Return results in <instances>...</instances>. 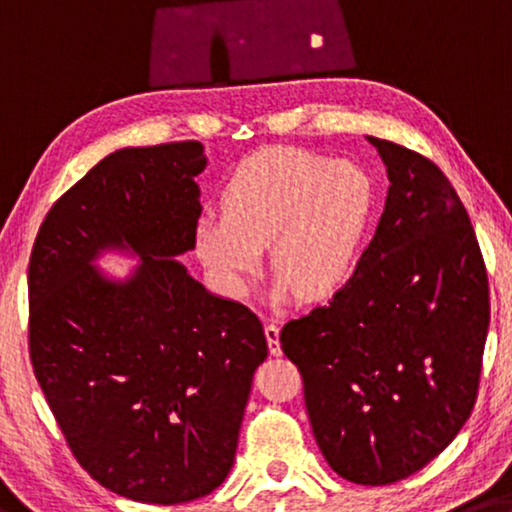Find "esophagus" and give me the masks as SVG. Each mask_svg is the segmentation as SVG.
Returning <instances> with one entry per match:
<instances>
[{
	"label": "esophagus",
	"mask_w": 512,
	"mask_h": 512,
	"mask_svg": "<svg viewBox=\"0 0 512 512\" xmlns=\"http://www.w3.org/2000/svg\"><path fill=\"white\" fill-rule=\"evenodd\" d=\"M264 332H266V342H269V351L271 355H280L282 346H280V326L275 321H266L264 323Z\"/></svg>",
	"instance_id": "1"
}]
</instances>
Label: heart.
<instances>
[{
	"mask_svg": "<svg viewBox=\"0 0 512 512\" xmlns=\"http://www.w3.org/2000/svg\"><path fill=\"white\" fill-rule=\"evenodd\" d=\"M371 182L348 161L266 148L241 161L221 193L223 218H202L193 246L218 289L241 296L269 243L280 291H335L351 273L371 214Z\"/></svg>",
	"mask_w": 512,
	"mask_h": 512,
	"instance_id": "b5f03b06",
	"label": "heart"
}]
</instances>
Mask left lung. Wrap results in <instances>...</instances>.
Returning <instances> with one entry per match:
<instances>
[{
  "label": "left lung",
  "instance_id": "1",
  "mask_svg": "<svg viewBox=\"0 0 512 512\" xmlns=\"http://www.w3.org/2000/svg\"><path fill=\"white\" fill-rule=\"evenodd\" d=\"M389 189L346 285L285 323L316 444L346 481L419 472L472 415L490 326L488 271L456 189L431 159L367 136Z\"/></svg>",
  "mask_w": 512,
  "mask_h": 512
}]
</instances>
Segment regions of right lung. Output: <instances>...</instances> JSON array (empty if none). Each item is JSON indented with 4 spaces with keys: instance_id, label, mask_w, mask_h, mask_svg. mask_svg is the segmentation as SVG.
Masks as SVG:
<instances>
[{
    "instance_id": "right-lung-1",
    "label": "right lung",
    "mask_w": 512,
    "mask_h": 512,
    "mask_svg": "<svg viewBox=\"0 0 512 512\" xmlns=\"http://www.w3.org/2000/svg\"><path fill=\"white\" fill-rule=\"evenodd\" d=\"M198 141L123 148L47 212L29 259V355L79 465L143 504L200 499L230 474L264 328L175 257L200 218ZM132 249L111 281L92 262Z\"/></svg>"
}]
</instances>
